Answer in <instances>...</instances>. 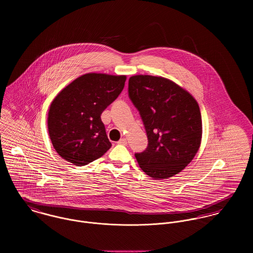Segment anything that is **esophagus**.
<instances>
[{
	"label": "esophagus",
	"instance_id": "34e87169",
	"mask_svg": "<svg viewBox=\"0 0 253 253\" xmlns=\"http://www.w3.org/2000/svg\"><path fill=\"white\" fill-rule=\"evenodd\" d=\"M117 143L120 145H126L127 142H126V140L125 138H122V139H120V140H119Z\"/></svg>",
	"mask_w": 253,
	"mask_h": 253
}]
</instances>
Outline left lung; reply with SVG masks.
<instances>
[{
	"mask_svg": "<svg viewBox=\"0 0 253 253\" xmlns=\"http://www.w3.org/2000/svg\"><path fill=\"white\" fill-rule=\"evenodd\" d=\"M128 96L144 125L148 146L135 153L147 175L171 177L187 167L202 140V117L195 98L175 83L162 77L132 76Z\"/></svg>",
	"mask_w": 253,
	"mask_h": 253,
	"instance_id": "obj_1",
	"label": "left lung"
}]
</instances>
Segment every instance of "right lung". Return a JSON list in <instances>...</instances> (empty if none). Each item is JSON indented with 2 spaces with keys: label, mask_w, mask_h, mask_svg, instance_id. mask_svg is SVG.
Listing matches in <instances>:
<instances>
[{
  "label": "right lung",
  "mask_w": 253,
  "mask_h": 253,
  "mask_svg": "<svg viewBox=\"0 0 253 253\" xmlns=\"http://www.w3.org/2000/svg\"><path fill=\"white\" fill-rule=\"evenodd\" d=\"M126 76L89 73L73 81L52 101L47 128L57 154L82 167L102 157L111 148L101 114L117 99Z\"/></svg>",
  "instance_id": "right-lung-1"
}]
</instances>
